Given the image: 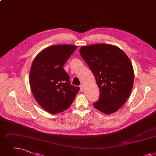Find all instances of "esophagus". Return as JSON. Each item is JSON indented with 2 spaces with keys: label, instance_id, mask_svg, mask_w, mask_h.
I'll return each instance as SVG.
<instances>
[{
  "label": "esophagus",
  "instance_id": "34e87169",
  "mask_svg": "<svg viewBox=\"0 0 156 156\" xmlns=\"http://www.w3.org/2000/svg\"><path fill=\"white\" fill-rule=\"evenodd\" d=\"M80 91L81 92H83V85H81L80 86Z\"/></svg>",
  "mask_w": 156,
  "mask_h": 156
}]
</instances>
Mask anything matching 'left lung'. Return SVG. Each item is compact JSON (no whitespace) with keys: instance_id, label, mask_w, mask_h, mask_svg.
I'll return each mask as SVG.
<instances>
[{"instance_id":"obj_1","label":"left lung","mask_w":156,"mask_h":156,"mask_svg":"<svg viewBox=\"0 0 156 156\" xmlns=\"http://www.w3.org/2000/svg\"><path fill=\"white\" fill-rule=\"evenodd\" d=\"M80 53L99 89V99L94 106L107 115L118 111L133 87L134 74L130 59L119 47L108 44L83 46Z\"/></svg>"}]
</instances>
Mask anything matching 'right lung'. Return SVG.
Wrapping results in <instances>:
<instances>
[{
  "mask_svg": "<svg viewBox=\"0 0 156 156\" xmlns=\"http://www.w3.org/2000/svg\"><path fill=\"white\" fill-rule=\"evenodd\" d=\"M76 48L70 44L47 47L32 62L29 74L32 92L38 104L51 114L67 110L79 92L80 88L71 84L63 69Z\"/></svg>",
  "mask_w": 156,
  "mask_h": 156,
  "instance_id": "1",
  "label": "right lung"
}]
</instances>
